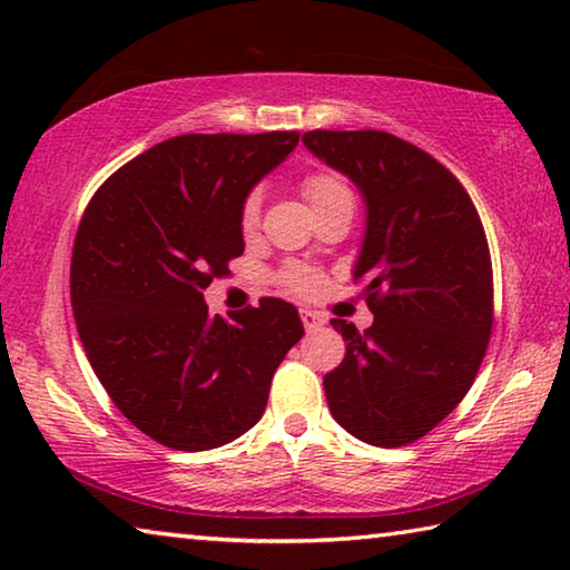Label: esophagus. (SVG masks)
Instances as JSON below:
<instances>
[{
  "label": "esophagus",
  "instance_id": "1",
  "mask_svg": "<svg viewBox=\"0 0 570 570\" xmlns=\"http://www.w3.org/2000/svg\"><path fill=\"white\" fill-rule=\"evenodd\" d=\"M302 322H304V330L306 332H316L324 326V316L316 314V312H308V308H302Z\"/></svg>",
  "mask_w": 570,
  "mask_h": 570
}]
</instances>
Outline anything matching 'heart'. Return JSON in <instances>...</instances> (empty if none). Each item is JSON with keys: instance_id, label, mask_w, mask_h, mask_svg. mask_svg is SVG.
I'll return each instance as SVG.
<instances>
[{"instance_id": "obj_1", "label": "heart", "mask_w": 570, "mask_h": 570, "mask_svg": "<svg viewBox=\"0 0 570 570\" xmlns=\"http://www.w3.org/2000/svg\"><path fill=\"white\" fill-rule=\"evenodd\" d=\"M302 190L314 210L342 204V200H352L350 186H346L336 173H312V176L304 178ZM258 214H262V196H258V193H250L244 200V206H240V226H244V230H250L258 224ZM282 284L286 288H292V292L306 294L320 284V276L312 274L304 266H288L282 272Z\"/></svg>"}]
</instances>
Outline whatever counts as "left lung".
<instances>
[{
    "mask_svg": "<svg viewBox=\"0 0 570 570\" xmlns=\"http://www.w3.org/2000/svg\"><path fill=\"white\" fill-rule=\"evenodd\" d=\"M304 146L360 188L354 282L374 322L332 320L346 354L324 377L334 420L366 445L420 440L465 397L493 332V266L468 190L430 153L382 130H312Z\"/></svg>",
    "mask_w": 570,
    "mask_h": 570,
    "instance_id": "obj_1",
    "label": "left lung"
}]
</instances>
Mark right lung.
Instances as JSON below:
<instances>
[{"mask_svg":"<svg viewBox=\"0 0 570 570\" xmlns=\"http://www.w3.org/2000/svg\"><path fill=\"white\" fill-rule=\"evenodd\" d=\"M296 142V130L178 135L115 170L85 208L70 266L77 332L115 407L170 450H214L254 428L304 336L282 298L230 320L204 302L244 254L250 188Z\"/></svg>","mask_w":570,"mask_h":570,"instance_id":"obj_1","label":"right lung"}]
</instances>
